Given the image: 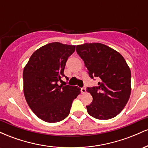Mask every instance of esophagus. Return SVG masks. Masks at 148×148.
Wrapping results in <instances>:
<instances>
[{
  "label": "esophagus",
  "mask_w": 148,
  "mask_h": 148,
  "mask_svg": "<svg viewBox=\"0 0 148 148\" xmlns=\"http://www.w3.org/2000/svg\"><path fill=\"white\" fill-rule=\"evenodd\" d=\"M81 93H82V94H85V93L86 92V88H81Z\"/></svg>",
  "instance_id": "34e87169"
}]
</instances>
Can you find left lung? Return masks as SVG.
<instances>
[{
    "mask_svg": "<svg viewBox=\"0 0 148 148\" xmlns=\"http://www.w3.org/2000/svg\"><path fill=\"white\" fill-rule=\"evenodd\" d=\"M91 79L98 78L97 86L87 87L92 101L86 106L88 114L98 120H108L119 114L130 99L131 71L123 56L100 43L76 46Z\"/></svg>",
    "mask_w": 148,
    "mask_h": 148,
    "instance_id": "left-lung-1",
    "label": "left lung"
}]
</instances>
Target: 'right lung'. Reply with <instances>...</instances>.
Instances as JSON below:
<instances>
[{
	"label": "right lung",
	"mask_w": 148,
	"mask_h": 148,
	"mask_svg": "<svg viewBox=\"0 0 148 148\" xmlns=\"http://www.w3.org/2000/svg\"><path fill=\"white\" fill-rule=\"evenodd\" d=\"M76 46L59 42L37 49L23 69V92L30 109L44 121L54 123L68 116L73 100L81 92L77 86H59ZM65 85V84H64Z\"/></svg>",
	"instance_id": "1"
}]
</instances>
